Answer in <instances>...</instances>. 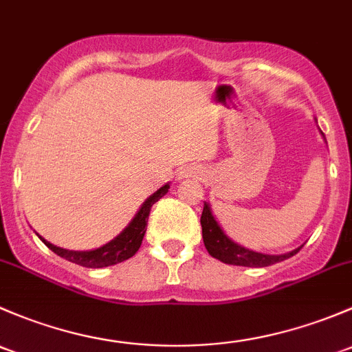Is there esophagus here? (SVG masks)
Wrapping results in <instances>:
<instances>
[{
	"label": "esophagus",
	"instance_id": "esophagus-1",
	"mask_svg": "<svg viewBox=\"0 0 352 352\" xmlns=\"http://www.w3.org/2000/svg\"><path fill=\"white\" fill-rule=\"evenodd\" d=\"M181 177H198L201 176V171L198 168H184L183 171H181Z\"/></svg>",
	"mask_w": 352,
	"mask_h": 352
}]
</instances>
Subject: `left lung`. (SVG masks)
Returning <instances> with one entry per match:
<instances>
[{"mask_svg":"<svg viewBox=\"0 0 352 352\" xmlns=\"http://www.w3.org/2000/svg\"><path fill=\"white\" fill-rule=\"evenodd\" d=\"M201 232H203V242H205V248L208 251V254L215 259L222 261L226 264H234V266H248V267H264L271 266L274 263H280V261L288 259V257L295 256L296 252L302 248L295 249L292 252H286V254H263V252H254L249 251V249L242 248L237 242H234L226 235V232L222 230V227L219 226V222L213 217L212 210H210L208 203L203 205L201 212Z\"/></svg>","mask_w":352,"mask_h":352,"instance_id":"obj_1","label":"left lung"}]
</instances>
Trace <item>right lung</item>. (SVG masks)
<instances>
[{"label": "right lung", "mask_w": 352, "mask_h": 352, "mask_svg": "<svg viewBox=\"0 0 352 352\" xmlns=\"http://www.w3.org/2000/svg\"><path fill=\"white\" fill-rule=\"evenodd\" d=\"M169 190V184H164V186L159 188L154 195H151L146 201L142 203L140 210L137 212V215L133 217L132 222L123 229V232L117 235L113 241H110L108 244L101 245V248L93 249V251H69V249L57 248V245L50 244L45 239L41 237V241L52 252H56L57 256L64 257V259L71 261V263L79 264V266L85 267H107L113 266V264L122 263V261H126L129 257H132L139 251L140 244H142L144 234H146V226L147 219H149V213L152 205L155 201L161 200Z\"/></svg>", "instance_id": "obj_1"}]
</instances>
